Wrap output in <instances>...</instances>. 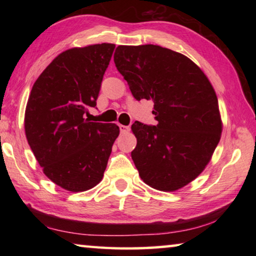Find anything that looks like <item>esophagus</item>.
I'll use <instances>...</instances> for the list:
<instances>
[{"label":"esophagus","mask_w":256,"mask_h":256,"mask_svg":"<svg viewBox=\"0 0 256 256\" xmlns=\"http://www.w3.org/2000/svg\"><path fill=\"white\" fill-rule=\"evenodd\" d=\"M120 133H122V134H126L130 131V128L128 126H125V125L120 124Z\"/></svg>","instance_id":"obj_1"}]
</instances>
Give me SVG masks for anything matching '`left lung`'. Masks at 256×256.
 <instances>
[{
    "label": "left lung",
    "instance_id": "obj_1",
    "mask_svg": "<svg viewBox=\"0 0 256 256\" xmlns=\"http://www.w3.org/2000/svg\"><path fill=\"white\" fill-rule=\"evenodd\" d=\"M114 62L136 100L152 99L158 120L131 128L141 180L164 192L184 188L204 170L222 136L214 86L193 60L158 45H120Z\"/></svg>",
    "mask_w": 256,
    "mask_h": 256
}]
</instances>
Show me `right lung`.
Instances as JSON below:
<instances>
[{
	"mask_svg": "<svg viewBox=\"0 0 256 256\" xmlns=\"http://www.w3.org/2000/svg\"><path fill=\"white\" fill-rule=\"evenodd\" d=\"M114 44L68 50L34 82L24 112L28 144L44 174L70 192H84L102 180L116 124L84 118L96 106Z\"/></svg>",
	"mask_w": 256,
	"mask_h": 256,
	"instance_id": "1",
	"label": "right lung"
}]
</instances>
